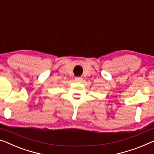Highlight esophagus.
Returning a JSON list of instances; mask_svg holds the SVG:
<instances>
[{"instance_id":"1","label":"esophagus","mask_w":154,"mask_h":154,"mask_svg":"<svg viewBox=\"0 0 154 154\" xmlns=\"http://www.w3.org/2000/svg\"><path fill=\"white\" fill-rule=\"evenodd\" d=\"M75 82H81L82 81V78L77 77H75Z\"/></svg>"}]
</instances>
